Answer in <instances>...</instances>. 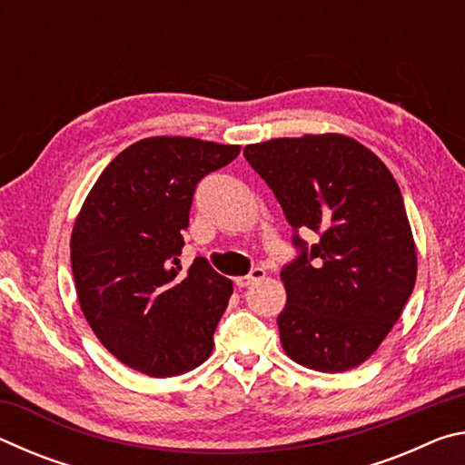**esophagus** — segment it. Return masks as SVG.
I'll return each instance as SVG.
<instances>
[{
    "mask_svg": "<svg viewBox=\"0 0 465 465\" xmlns=\"http://www.w3.org/2000/svg\"><path fill=\"white\" fill-rule=\"evenodd\" d=\"M264 274H266V271L261 269V266H256V269L250 271V274H243V277H235V285H238V287H248L254 281L264 279Z\"/></svg>",
    "mask_w": 465,
    "mask_h": 465,
    "instance_id": "1",
    "label": "esophagus"
}]
</instances>
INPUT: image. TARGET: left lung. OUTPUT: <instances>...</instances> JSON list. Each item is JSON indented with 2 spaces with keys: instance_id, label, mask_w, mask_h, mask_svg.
<instances>
[{
  "instance_id": "1",
  "label": "left lung",
  "mask_w": 465,
  "mask_h": 465,
  "mask_svg": "<svg viewBox=\"0 0 465 465\" xmlns=\"http://www.w3.org/2000/svg\"><path fill=\"white\" fill-rule=\"evenodd\" d=\"M243 157L295 232L299 256L281 271L282 349L313 371L359 367L402 316L416 281V246L396 180L371 149L338 133L246 145ZM299 231L319 242L308 247Z\"/></svg>"
}]
</instances>
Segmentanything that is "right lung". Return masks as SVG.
<instances>
[{"instance_id": "right-lung-1", "label": "right lung", "mask_w": 465, "mask_h": 465, "mask_svg": "<svg viewBox=\"0 0 465 465\" xmlns=\"http://www.w3.org/2000/svg\"><path fill=\"white\" fill-rule=\"evenodd\" d=\"M240 145L147 137L129 145L85 196L72 232L77 302L98 341L135 371L174 377L209 359L230 279L194 258L180 266L199 180Z\"/></svg>"}]
</instances>
